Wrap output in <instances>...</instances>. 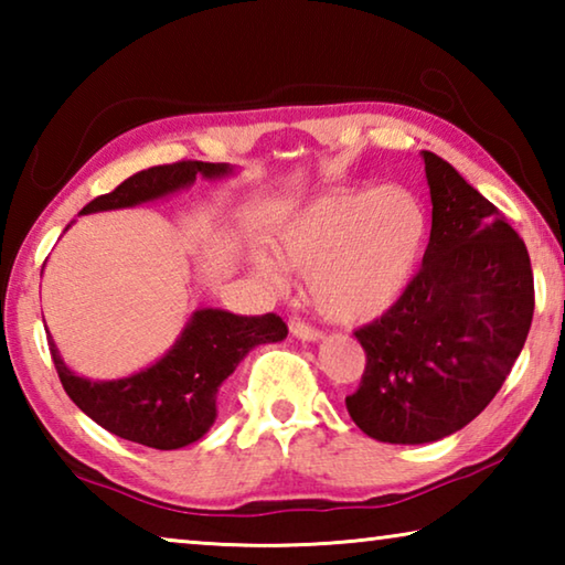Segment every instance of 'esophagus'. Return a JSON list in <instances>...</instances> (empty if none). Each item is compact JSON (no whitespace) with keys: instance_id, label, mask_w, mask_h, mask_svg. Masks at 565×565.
<instances>
[{"instance_id":"1","label":"esophagus","mask_w":565,"mask_h":565,"mask_svg":"<svg viewBox=\"0 0 565 565\" xmlns=\"http://www.w3.org/2000/svg\"><path fill=\"white\" fill-rule=\"evenodd\" d=\"M289 329H291V333H294L296 339H303V341H319V339H323V333L319 329L309 327V323L301 321V319H291L289 321Z\"/></svg>"}]
</instances>
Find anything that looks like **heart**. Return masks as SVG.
<instances>
[{
	"instance_id": "heart-1",
	"label": "heart",
	"mask_w": 565,
	"mask_h": 565,
	"mask_svg": "<svg viewBox=\"0 0 565 565\" xmlns=\"http://www.w3.org/2000/svg\"><path fill=\"white\" fill-rule=\"evenodd\" d=\"M426 236V209L408 189H339L286 222L279 254L306 274V289L323 317L353 323L379 317L404 296ZM256 266L279 276L266 254L256 256Z\"/></svg>"
}]
</instances>
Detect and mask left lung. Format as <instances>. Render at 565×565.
<instances>
[{"mask_svg":"<svg viewBox=\"0 0 565 565\" xmlns=\"http://www.w3.org/2000/svg\"><path fill=\"white\" fill-rule=\"evenodd\" d=\"M431 238L404 296L353 331L366 351L349 416L384 444L461 431L499 394L533 319L523 238L458 171L424 151Z\"/></svg>","mask_w":565,"mask_h":565,"instance_id":"1","label":"left lung"}]
</instances>
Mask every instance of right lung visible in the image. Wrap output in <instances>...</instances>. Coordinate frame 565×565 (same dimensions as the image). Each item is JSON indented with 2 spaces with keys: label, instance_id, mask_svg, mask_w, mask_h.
I'll list each match as a JSON object with an SVG mask.
<instances>
[{
  "label": "right lung",
  "instance_id": "1",
  "mask_svg": "<svg viewBox=\"0 0 565 565\" xmlns=\"http://www.w3.org/2000/svg\"><path fill=\"white\" fill-rule=\"evenodd\" d=\"M228 164L177 161L139 171L97 196L82 214L129 209L189 189L196 177L222 179ZM286 323L276 313L236 317L222 309H199L181 331L174 347L149 369L127 379L92 381L76 376L60 356L50 337V351L62 386L76 406L109 434L127 441L174 451L202 438L216 418L218 386L234 374L248 351L259 343L286 339Z\"/></svg>",
  "mask_w": 565,
  "mask_h": 565
}]
</instances>
